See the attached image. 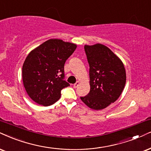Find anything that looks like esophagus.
<instances>
[{
    "instance_id": "34e87169",
    "label": "esophagus",
    "mask_w": 151,
    "mask_h": 151,
    "mask_svg": "<svg viewBox=\"0 0 151 151\" xmlns=\"http://www.w3.org/2000/svg\"><path fill=\"white\" fill-rule=\"evenodd\" d=\"M79 83H80L79 81H77V82H76V83L74 84V88H77L78 86L79 85Z\"/></svg>"
}]
</instances>
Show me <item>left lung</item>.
I'll return each mask as SVG.
<instances>
[{
  "label": "left lung",
  "mask_w": 151,
  "mask_h": 151,
  "mask_svg": "<svg viewBox=\"0 0 151 151\" xmlns=\"http://www.w3.org/2000/svg\"><path fill=\"white\" fill-rule=\"evenodd\" d=\"M89 64L91 89L84 97H80L92 109L101 110L117 100L126 82L123 62L106 46H84Z\"/></svg>",
  "instance_id": "left-lung-1"
}]
</instances>
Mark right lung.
<instances>
[{"mask_svg": "<svg viewBox=\"0 0 151 151\" xmlns=\"http://www.w3.org/2000/svg\"><path fill=\"white\" fill-rule=\"evenodd\" d=\"M77 48L75 44L51 39L30 52L22 68L23 83L34 102L49 106L57 102L65 81L64 65Z\"/></svg>", "mask_w": 151, "mask_h": 151, "instance_id": "1", "label": "right lung"}]
</instances>
